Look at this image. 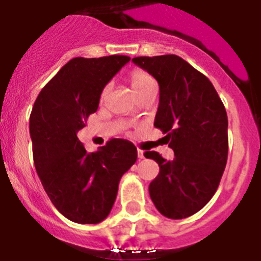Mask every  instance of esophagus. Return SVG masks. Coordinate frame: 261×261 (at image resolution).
I'll return each mask as SVG.
<instances>
[{
	"label": "esophagus",
	"mask_w": 261,
	"mask_h": 261,
	"mask_svg": "<svg viewBox=\"0 0 261 261\" xmlns=\"http://www.w3.org/2000/svg\"><path fill=\"white\" fill-rule=\"evenodd\" d=\"M138 158L144 159V151H142V149H138Z\"/></svg>",
	"instance_id": "obj_1"
}]
</instances>
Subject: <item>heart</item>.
<instances>
[{"instance_id":"heart-1","label":"heart","mask_w":261,"mask_h":261,"mask_svg":"<svg viewBox=\"0 0 261 261\" xmlns=\"http://www.w3.org/2000/svg\"><path fill=\"white\" fill-rule=\"evenodd\" d=\"M130 84L133 90L135 92V94H138V93H140L142 90L147 89L148 87L153 85L155 81H153L152 77L149 76V74L147 73L146 71H143V69H133V71L130 72ZM108 90L109 87H105V89H103L102 92V96H105Z\"/></svg>"}]
</instances>
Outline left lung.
Returning a JSON list of instances; mask_svg holds the SVG:
<instances>
[{
	"label": "left lung",
	"instance_id": "obj_1",
	"mask_svg": "<svg viewBox=\"0 0 261 261\" xmlns=\"http://www.w3.org/2000/svg\"><path fill=\"white\" fill-rule=\"evenodd\" d=\"M133 62L159 83L153 126L167 134L174 152L173 160L144 152L160 168L149 196L167 218H188L209 202L221 182L228 155L226 109L209 79L180 56H139Z\"/></svg>",
	"mask_w": 261,
	"mask_h": 261
}]
</instances>
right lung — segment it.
<instances>
[{
	"label": "right lung",
	"instance_id": "obj_1",
	"mask_svg": "<svg viewBox=\"0 0 261 261\" xmlns=\"http://www.w3.org/2000/svg\"><path fill=\"white\" fill-rule=\"evenodd\" d=\"M130 58H74L36 97L30 115L35 169L56 209L76 223H99L114 205L118 184L137 162V147L110 139L87 152L77 133L97 112L99 97Z\"/></svg>",
	"mask_w": 261,
	"mask_h": 261
}]
</instances>
